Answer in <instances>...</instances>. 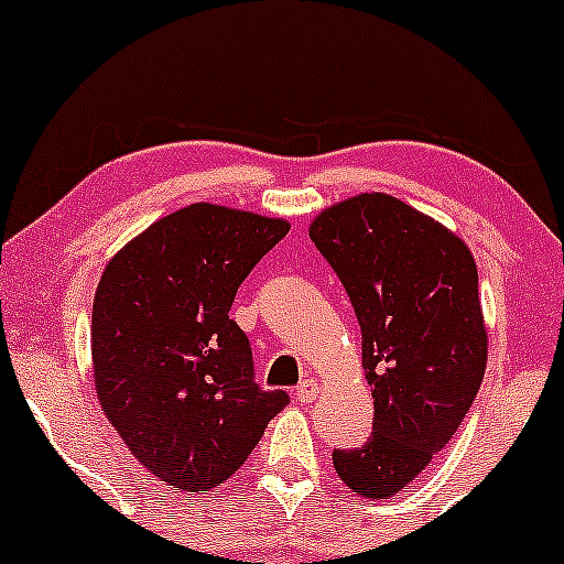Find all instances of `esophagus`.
Returning a JSON list of instances; mask_svg holds the SVG:
<instances>
[{
	"mask_svg": "<svg viewBox=\"0 0 564 564\" xmlns=\"http://www.w3.org/2000/svg\"><path fill=\"white\" fill-rule=\"evenodd\" d=\"M318 393H321L318 380H302L300 386H296V399H300L302 404H313V401L318 399Z\"/></svg>",
	"mask_w": 564,
	"mask_h": 564,
	"instance_id": "34e87169",
	"label": "esophagus"
}]
</instances>
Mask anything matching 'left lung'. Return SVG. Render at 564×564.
<instances>
[{
	"mask_svg": "<svg viewBox=\"0 0 564 564\" xmlns=\"http://www.w3.org/2000/svg\"><path fill=\"white\" fill-rule=\"evenodd\" d=\"M311 240L343 281L361 326L372 436L334 449L361 498H393L447 447L479 393L487 329L468 246L386 192L324 208Z\"/></svg>",
	"mask_w": 564,
	"mask_h": 564,
	"instance_id": "1",
	"label": "left lung"
}]
</instances>
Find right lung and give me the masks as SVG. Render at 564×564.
<instances>
[{
  "instance_id": "add662e5",
  "label": "right lung",
  "mask_w": 564,
  "mask_h": 564,
  "mask_svg": "<svg viewBox=\"0 0 564 564\" xmlns=\"http://www.w3.org/2000/svg\"><path fill=\"white\" fill-rule=\"evenodd\" d=\"M289 221L192 203L109 259L93 300V380L135 460L182 492H208L249 460L286 391L253 382L230 318L238 286Z\"/></svg>"
}]
</instances>
